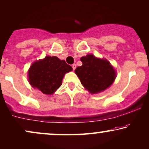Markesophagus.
<instances>
[{
    "mask_svg": "<svg viewBox=\"0 0 149 149\" xmlns=\"http://www.w3.org/2000/svg\"><path fill=\"white\" fill-rule=\"evenodd\" d=\"M72 67L73 70H75V68H76V67H77V65L75 64H73L72 65Z\"/></svg>",
    "mask_w": 149,
    "mask_h": 149,
    "instance_id": "1",
    "label": "esophagus"
}]
</instances>
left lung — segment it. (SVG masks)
<instances>
[{"label":"left lung","instance_id":"left-lung-1","mask_svg":"<svg viewBox=\"0 0 149 149\" xmlns=\"http://www.w3.org/2000/svg\"><path fill=\"white\" fill-rule=\"evenodd\" d=\"M82 66L75 69L81 84L91 93L105 90L111 86L116 77L115 70L107 60L89 54L81 58Z\"/></svg>","mask_w":149,"mask_h":149}]
</instances>
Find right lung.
I'll return each instance as SVG.
<instances>
[{
	"instance_id": "obj_1",
	"label": "right lung",
	"mask_w": 149,
	"mask_h": 149,
	"mask_svg": "<svg viewBox=\"0 0 149 149\" xmlns=\"http://www.w3.org/2000/svg\"><path fill=\"white\" fill-rule=\"evenodd\" d=\"M72 68L56 56H46L36 61L28 70L30 85L45 94H52L62 85V79Z\"/></svg>"
}]
</instances>
